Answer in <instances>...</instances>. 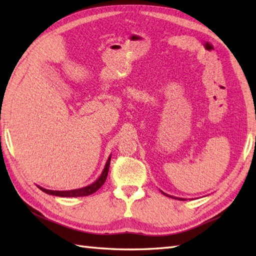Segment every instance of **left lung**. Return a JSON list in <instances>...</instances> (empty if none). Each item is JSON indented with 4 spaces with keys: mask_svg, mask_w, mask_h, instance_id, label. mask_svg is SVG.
<instances>
[{
    "mask_svg": "<svg viewBox=\"0 0 256 256\" xmlns=\"http://www.w3.org/2000/svg\"><path fill=\"white\" fill-rule=\"evenodd\" d=\"M164 194L165 196H168V197H172V198H175V199H178V200H186V199H184V198H177V197H172V196H170V194H165V192H162Z\"/></svg>",
    "mask_w": 256,
    "mask_h": 256,
    "instance_id": "obj_1",
    "label": "left lung"
}]
</instances>
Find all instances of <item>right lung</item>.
Returning <instances> with one entry per match:
<instances>
[{"label":"right lung","instance_id":"right-lung-1","mask_svg":"<svg viewBox=\"0 0 256 256\" xmlns=\"http://www.w3.org/2000/svg\"><path fill=\"white\" fill-rule=\"evenodd\" d=\"M110 162H111V155L108 157L106 166L103 168V172L100 175V177L96 179L94 182H92L89 186H86L79 189H74V190H50L46 188H42L40 186H37L40 188L42 192H44L48 194H52V196H57V197H84V196H89L96 192L98 189H99L103 184H104L106 179L108 177V167H110Z\"/></svg>","mask_w":256,"mask_h":256}]
</instances>
